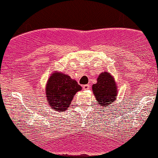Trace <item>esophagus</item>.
<instances>
[{"label": "esophagus", "mask_w": 158, "mask_h": 158, "mask_svg": "<svg viewBox=\"0 0 158 158\" xmlns=\"http://www.w3.org/2000/svg\"><path fill=\"white\" fill-rule=\"evenodd\" d=\"M83 87V89H85V90H87V89H89V87H90V85H85L82 86Z\"/></svg>", "instance_id": "obj_1"}]
</instances>
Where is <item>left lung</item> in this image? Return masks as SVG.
Here are the masks:
<instances>
[{
  "label": "left lung",
  "mask_w": 158,
  "mask_h": 158,
  "mask_svg": "<svg viewBox=\"0 0 158 158\" xmlns=\"http://www.w3.org/2000/svg\"><path fill=\"white\" fill-rule=\"evenodd\" d=\"M94 95L96 98L97 102L101 106L107 107L114 103L118 93L115 79L111 73L106 71L101 73L98 76L97 83L92 86Z\"/></svg>",
  "instance_id": "1"
}]
</instances>
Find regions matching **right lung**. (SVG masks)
<instances>
[{"mask_svg":"<svg viewBox=\"0 0 158 158\" xmlns=\"http://www.w3.org/2000/svg\"><path fill=\"white\" fill-rule=\"evenodd\" d=\"M81 87L69 75L55 71L51 74L46 85L48 104L55 111H65L70 106L73 96Z\"/></svg>","mask_w":158,"mask_h":158,"instance_id":"add662e5","label":"right lung"}]
</instances>
